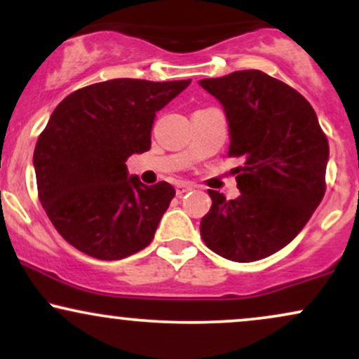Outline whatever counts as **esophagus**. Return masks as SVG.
Here are the masks:
<instances>
[{"mask_svg": "<svg viewBox=\"0 0 359 359\" xmlns=\"http://www.w3.org/2000/svg\"><path fill=\"white\" fill-rule=\"evenodd\" d=\"M194 189V185L191 184V182H180V184H177L175 185V194L179 197H182L185 192H189V191H192Z\"/></svg>", "mask_w": 359, "mask_h": 359, "instance_id": "obj_1", "label": "esophagus"}]
</instances>
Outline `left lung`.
Segmentation results:
<instances>
[{
	"label": "left lung",
	"instance_id": "1",
	"mask_svg": "<svg viewBox=\"0 0 359 359\" xmlns=\"http://www.w3.org/2000/svg\"><path fill=\"white\" fill-rule=\"evenodd\" d=\"M199 84L224 108L229 156L241 196L212 205L201 221L209 250L250 263L282 250L302 231L325 192L329 143L309 101L262 71H236Z\"/></svg>",
	"mask_w": 359,
	"mask_h": 359
}]
</instances>
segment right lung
I'll use <instances>...</instances> for the list:
<instances>
[{
	"label": "right lung",
	"mask_w": 359,
	"mask_h": 359,
	"mask_svg": "<svg viewBox=\"0 0 359 359\" xmlns=\"http://www.w3.org/2000/svg\"><path fill=\"white\" fill-rule=\"evenodd\" d=\"M187 81L111 79L69 94L36 140L34 167L48 219L74 248L121 259L150 245L175 189L128 175L126 160L150 150L156 111Z\"/></svg>",
	"instance_id": "obj_1"
}]
</instances>
